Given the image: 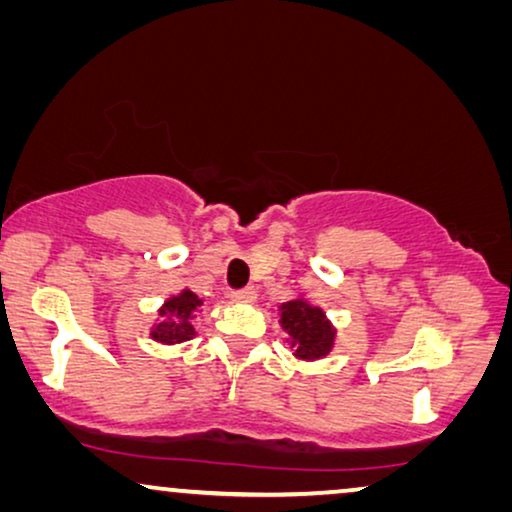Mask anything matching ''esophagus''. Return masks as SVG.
I'll use <instances>...</instances> for the list:
<instances>
[{"label":"esophagus","mask_w":512,"mask_h":512,"mask_svg":"<svg viewBox=\"0 0 512 512\" xmlns=\"http://www.w3.org/2000/svg\"><path fill=\"white\" fill-rule=\"evenodd\" d=\"M257 299L255 287H243V290L232 292V301H239V304H250V301Z\"/></svg>","instance_id":"34e87169"}]
</instances>
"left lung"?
<instances>
[{
  "label": "left lung",
  "mask_w": 512,
  "mask_h": 512,
  "mask_svg": "<svg viewBox=\"0 0 512 512\" xmlns=\"http://www.w3.org/2000/svg\"><path fill=\"white\" fill-rule=\"evenodd\" d=\"M280 327L290 334L294 357L299 359H320L334 348L336 329L322 308L304 299H292L280 306Z\"/></svg>",
  "instance_id": "1"
}]
</instances>
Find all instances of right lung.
Segmentation results:
<instances>
[{
	"label": "right lung",
	"instance_id": "right-lung-1",
	"mask_svg": "<svg viewBox=\"0 0 512 512\" xmlns=\"http://www.w3.org/2000/svg\"><path fill=\"white\" fill-rule=\"evenodd\" d=\"M204 304L197 294L190 290H183L176 297H171L164 301V306L160 308V322L153 327L155 341L160 343H183L190 341L194 336V318H197L199 306Z\"/></svg>",
	"mask_w": 512,
	"mask_h": 512
}]
</instances>
